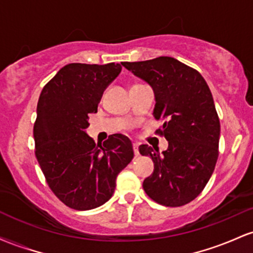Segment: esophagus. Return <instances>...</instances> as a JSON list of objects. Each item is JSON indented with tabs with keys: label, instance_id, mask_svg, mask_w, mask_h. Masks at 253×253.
<instances>
[{
	"label": "esophagus",
	"instance_id": "1",
	"mask_svg": "<svg viewBox=\"0 0 253 253\" xmlns=\"http://www.w3.org/2000/svg\"><path fill=\"white\" fill-rule=\"evenodd\" d=\"M133 151H134V155L139 156V144L133 143Z\"/></svg>",
	"mask_w": 253,
	"mask_h": 253
}]
</instances>
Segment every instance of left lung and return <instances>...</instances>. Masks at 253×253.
Returning <instances> with one entry per match:
<instances>
[{"mask_svg":"<svg viewBox=\"0 0 253 253\" xmlns=\"http://www.w3.org/2000/svg\"><path fill=\"white\" fill-rule=\"evenodd\" d=\"M155 92L153 117L165 119L159 129L169 143L159 152L140 145V155L151 157L152 175L144 179L149 197L167 207L193 201L210 181L219 156L220 121L213 96L203 77L171 57L121 63Z\"/></svg>","mask_w":253,"mask_h":253,"instance_id":"8db88e82","label":"left lung"}]
</instances>
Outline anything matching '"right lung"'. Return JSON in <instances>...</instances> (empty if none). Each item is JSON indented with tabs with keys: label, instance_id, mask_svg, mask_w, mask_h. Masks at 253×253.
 <instances>
[{
	"label": "right lung",
	"instance_id": "add662e5",
	"mask_svg": "<svg viewBox=\"0 0 253 253\" xmlns=\"http://www.w3.org/2000/svg\"><path fill=\"white\" fill-rule=\"evenodd\" d=\"M120 64H68L43 86L33 135L36 157L48 187L68 207L89 211L112 197L115 181L133 159L130 140L113 134L96 145L85 129Z\"/></svg>",
	"mask_w": 253,
	"mask_h": 253
}]
</instances>
